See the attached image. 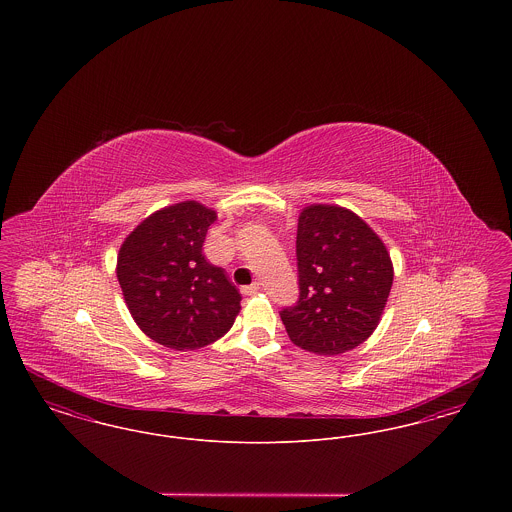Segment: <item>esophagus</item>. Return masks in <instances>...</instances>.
<instances>
[{
    "label": "esophagus",
    "mask_w": 512,
    "mask_h": 512,
    "mask_svg": "<svg viewBox=\"0 0 512 512\" xmlns=\"http://www.w3.org/2000/svg\"><path fill=\"white\" fill-rule=\"evenodd\" d=\"M261 292V282H253L251 286H244L242 293L244 295H255V293Z\"/></svg>",
    "instance_id": "obj_1"
}]
</instances>
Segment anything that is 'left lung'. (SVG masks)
<instances>
[{"instance_id": "8db88e82", "label": "left lung", "mask_w": 512, "mask_h": 512, "mask_svg": "<svg viewBox=\"0 0 512 512\" xmlns=\"http://www.w3.org/2000/svg\"><path fill=\"white\" fill-rule=\"evenodd\" d=\"M299 299L280 311L290 340L317 355H340L376 330L393 284L390 253L353 211L309 205L297 222Z\"/></svg>"}]
</instances>
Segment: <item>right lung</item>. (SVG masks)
<instances>
[{"instance_id": "1", "label": "right lung", "mask_w": 512, "mask_h": 512, "mask_svg": "<svg viewBox=\"0 0 512 512\" xmlns=\"http://www.w3.org/2000/svg\"><path fill=\"white\" fill-rule=\"evenodd\" d=\"M215 220L217 213L197 201L165 207L128 234L117 257L130 315L151 340L176 351L219 340L242 309L224 268L203 255Z\"/></svg>"}]
</instances>
